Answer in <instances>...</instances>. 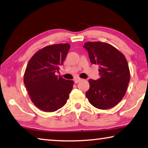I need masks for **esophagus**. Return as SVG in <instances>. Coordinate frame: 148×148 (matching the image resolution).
I'll use <instances>...</instances> for the list:
<instances>
[{
	"instance_id": "34e87169",
	"label": "esophagus",
	"mask_w": 148,
	"mask_h": 148,
	"mask_svg": "<svg viewBox=\"0 0 148 148\" xmlns=\"http://www.w3.org/2000/svg\"><path fill=\"white\" fill-rule=\"evenodd\" d=\"M82 79H81V78H76L74 79V82L76 83V84H78V82H79L80 81H82Z\"/></svg>"
}]
</instances>
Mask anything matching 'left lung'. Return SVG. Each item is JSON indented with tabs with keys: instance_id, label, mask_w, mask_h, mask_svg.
Here are the masks:
<instances>
[{
	"instance_id": "left-lung-1",
	"label": "left lung",
	"mask_w": 148,
	"mask_h": 148,
	"mask_svg": "<svg viewBox=\"0 0 148 148\" xmlns=\"http://www.w3.org/2000/svg\"><path fill=\"white\" fill-rule=\"evenodd\" d=\"M91 64L99 65L100 78L89 79L90 89L86 96L97 109L115 106L125 96L130 82L127 60L118 49L103 42H87L84 45Z\"/></svg>"
}]
</instances>
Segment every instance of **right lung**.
Masks as SVG:
<instances>
[{
    "mask_svg": "<svg viewBox=\"0 0 148 148\" xmlns=\"http://www.w3.org/2000/svg\"><path fill=\"white\" fill-rule=\"evenodd\" d=\"M70 44L47 46L29 60L23 82L36 106L45 112H54L66 103L74 82L56 76L66 57Z\"/></svg>",
    "mask_w": 148,
    "mask_h": 148,
    "instance_id": "1",
    "label": "right lung"
}]
</instances>
